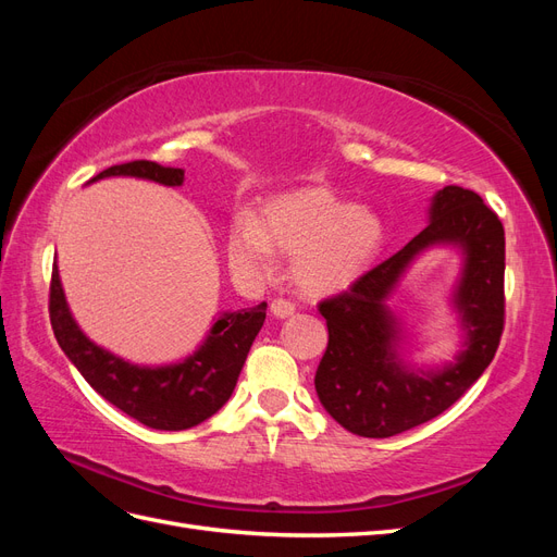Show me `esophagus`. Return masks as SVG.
Segmentation results:
<instances>
[{
  "mask_svg": "<svg viewBox=\"0 0 557 557\" xmlns=\"http://www.w3.org/2000/svg\"><path fill=\"white\" fill-rule=\"evenodd\" d=\"M269 309H272V313L276 318H290L295 313V305L288 299H274L272 307H269Z\"/></svg>",
  "mask_w": 557,
  "mask_h": 557,
  "instance_id": "1",
  "label": "esophagus"
}]
</instances>
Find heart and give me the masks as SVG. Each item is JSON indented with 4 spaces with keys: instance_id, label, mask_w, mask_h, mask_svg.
Returning <instances> with one entry per match:
<instances>
[{
    "instance_id": "heart-1",
    "label": "heart",
    "mask_w": 557,
    "mask_h": 557,
    "mask_svg": "<svg viewBox=\"0 0 557 557\" xmlns=\"http://www.w3.org/2000/svg\"><path fill=\"white\" fill-rule=\"evenodd\" d=\"M385 230L367 207L327 188H301L267 201L260 218L237 215L225 237L232 274L260 285L276 272V253L293 256V281L307 297L350 288L376 260Z\"/></svg>"
}]
</instances>
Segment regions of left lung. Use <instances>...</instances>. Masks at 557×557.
Segmentation results:
<instances>
[{"mask_svg":"<svg viewBox=\"0 0 557 557\" xmlns=\"http://www.w3.org/2000/svg\"><path fill=\"white\" fill-rule=\"evenodd\" d=\"M434 245L458 247L461 278L451 300L463 348L436 370H418L400 356L403 331L386 307L410 262ZM330 342L315 372L325 411L352 434L385 440L444 413L493 362L504 330V227L485 201L460 185L432 197L430 223L342 295L318 305Z\"/></svg>","mask_w":557,"mask_h":557,"instance_id":"obj_1","label":"left lung"}]
</instances>
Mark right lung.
Listing matches in <instances>:
<instances>
[{
  "mask_svg": "<svg viewBox=\"0 0 557 557\" xmlns=\"http://www.w3.org/2000/svg\"><path fill=\"white\" fill-rule=\"evenodd\" d=\"M109 176H132L178 188L185 172L158 162L134 160L109 166L88 183ZM48 311L64 356L99 395L148 428L178 432L205 423L230 399L248 350L264 323L267 305L262 301L252 309L221 313L195 352L181 362L162 367L132 364L90 342L66 305L58 264H53L50 278Z\"/></svg>",
  "mask_w": 557,
  "mask_h": 557,
  "instance_id": "right-lung-1",
  "label": "right lung"
}]
</instances>
